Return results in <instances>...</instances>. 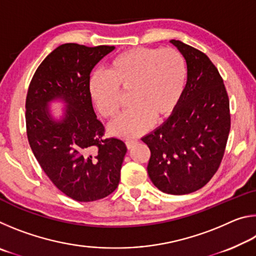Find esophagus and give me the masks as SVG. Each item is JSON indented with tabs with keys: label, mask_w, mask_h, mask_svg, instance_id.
<instances>
[{
	"label": "esophagus",
	"mask_w": 256,
	"mask_h": 256,
	"mask_svg": "<svg viewBox=\"0 0 256 256\" xmlns=\"http://www.w3.org/2000/svg\"><path fill=\"white\" fill-rule=\"evenodd\" d=\"M136 144H138V140H134V138H131V140H126V141H125V144H126L128 149L133 148V146H136Z\"/></svg>",
	"instance_id": "34e87169"
}]
</instances>
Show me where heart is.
I'll return each instance as SVG.
<instances>
[{"instance_id": "obj_1", "label": "heart", "mask_w": 256, "mask_h": 256, "mask_svg": "<svg viewBox=\"0 0 256 256\" xmlns=\"http://www.w3.org/2000/svg\"><path fill=\"white\" fill-rule=\"evenodd\" d=\"M188 68L175 48L138 47L110 60L107 72L96 70L89 80V92L98 110L114 118L122 106V92H128L130 106L110 125V132L136 136L170 116L184 92Z\"/></svg>"}]
</instances>
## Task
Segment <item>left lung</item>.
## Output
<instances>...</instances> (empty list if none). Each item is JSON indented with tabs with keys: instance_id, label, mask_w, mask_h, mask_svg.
I'll return each instance as SVG.
<instances>
[{
	"instance_id": "obj_1",
	"label": "left lung",
	"mask_w": 256,
	"mask_h": 256,
	"mask_svg": "<svg viewBox=\"0 0 256 256\" xmlns=\"http://www.w3.org/2000/svg\"><path fill=\"white\" fill-rule=\"evenodd\" d=\"M184 56L188 81L175 110L141 138L150 149L146 170L158 190L183 196L203 188L218 170L230 131L229 98L218 68L194 47L172 40Z\"/></svg>"
}]
</instances>
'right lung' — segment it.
<instances>
[{"mask_svg": "<svg viewBox=\"0 0 256 256\" xmlns=\"http://www.w3.org/2000/svg\"><path fill=\"white\" fill-rule=\"evenodd\" d=\"M114 46L68 42L55 48L34 72L26 98V126L32 152L56 188L79 202L100 200L118 186L126 146L105 138L94 112L89 80L94 66ZM66 102L54 120L49 102Z\"/></svg>", "mask_w": 256, "mask_h": 256, "instance_id": "1", "label": "right lung"}]
</instances>
